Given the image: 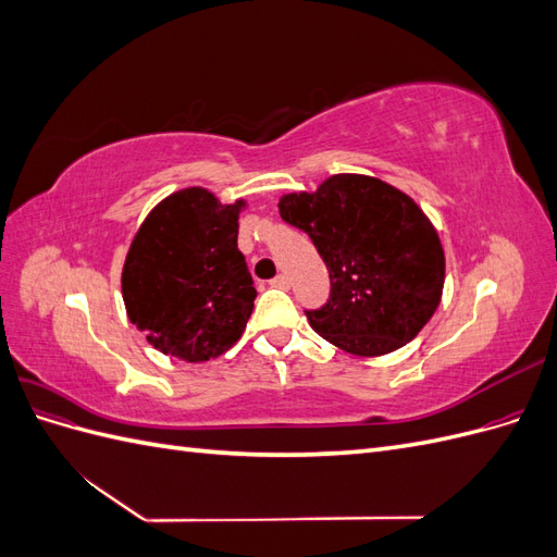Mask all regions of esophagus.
<instances>
[{"instance_id":"esophagus-1","label":"esophagus","mask_w":557,"mask_h":557,"mask_svg":"<svg viewBox=\"0 0 557 557\" xmlns=\"http://www.w3.org/2000/svg\"><path fill=\"white\" fill-rule=\"evenodd\" d=\"M272 285H276V288H288L290 281H288V276H285V274H278L276 278H272Z\"/></svg>"}]
</instances>
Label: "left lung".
Wrapping results in <instances>:
<instances>
[{
    "mask_svg": "<svg viewBox=\"0 0 557 557\" xmlns=\"http://www.w3.org/2000/svg\"><path fill=\"white\" fill-rule=\"evenodd\" d=\"M330 272V299L309 325L346 352L376 358L407 346L440 307L446 256L413 197L367 174H334L315 190L278 199Z\"/></svg>",
    "mask_w": 557,
    "mask_h": 557,
    "instance_id": "left-lung-1",
    "label": "left lung"
}]
</instances>
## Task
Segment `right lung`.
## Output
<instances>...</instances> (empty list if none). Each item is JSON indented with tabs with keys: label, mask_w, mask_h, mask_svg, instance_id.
<instances>
[{
	"label": "right lung",
	"mask_w": 557,
	"mask_h": 557,
	"mask_svg": "<svg viewBox=\"0 0 557 557\" xmlns=\"http://www.w3.org/2000/svg\"><path fill=\"white\" fill-rule=\"evenodd\" d=\"M246 207L190 185L158 201L134 234L121 274L125 311L164 356L207 362L242 339L256 299L237 248Z\"/></svg>",
	"instance_id": "add662e5"
}]
</instances>
